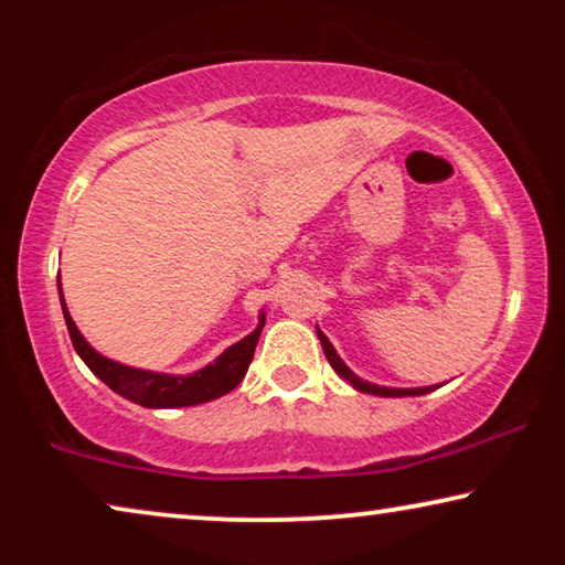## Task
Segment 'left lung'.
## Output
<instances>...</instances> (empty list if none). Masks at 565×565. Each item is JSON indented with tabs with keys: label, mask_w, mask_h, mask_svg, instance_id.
Instances as JSON below:
<instances>
[{
	"label": "left lung",
	"mask_w": 565,
	"mask_h": 565,
	"mask_svg": "<svg viewBox=\"0 0 565 565\" xmlns=\"http://www.w3.org/2000/svg\"><path fill=\"white\" fill-rule=\"evenodd\" d=\"M316 334H319V339H321L323 354H327L329 365L337 370V375H342L344 381H350V383H352V388H358V391H362V393H373V396H385V398H401V396H424V393L435 391V385H427V388H385V385H375V383H367V381H362V377L354 375L352 370L344 365V360L339 358L337 350H334V347H331V342H329V339H327V334H323V331H321L319 327H316ZM437 388H439V385H437Z\"/></svg>",
	"instance_id": "1"
}]
</instances>
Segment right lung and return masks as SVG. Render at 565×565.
<instances>
[{"label":"right lung","mask_w":565,"mask_h":565,"mask_svg":"<svg viewBox=\"0 0 565 565\" xmlns=\"http://www.w3.org/2000/svg\"><path fill=\"white\" fill-rule=\"evenodd\" d=\"M58 298H61V311H64L68 337L79 358L84 360L92 373L103 381L107 388H113L118 396L141 404L146 408H180V406H198L205 401L226 396L228 391H234L242 377L249 370V362L254 360V350H257L262 327H265V313H259L257 329L249 337H244L242 342L231 344L218 360L205 365L203 370L192 375H167V373H151V370L141 367H128L120 365L105 354H99L87 339L82 337V331L76 329V323L68 313L61 296V277H58Z\"/></svg>","instance_id":"right-lung-1"}]
</instances>
